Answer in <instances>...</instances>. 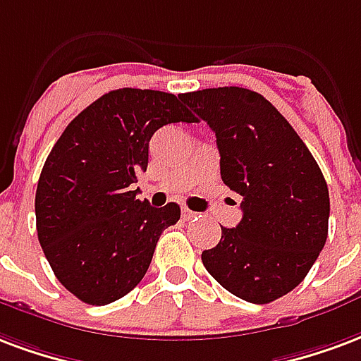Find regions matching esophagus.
<instances>
[{"mask_svg":"<svg viewBox=\"0 0 361 361\" xmlns=\"http://www.w3.org/2000/svg\"><path fill=\"white\" fill-rule=\"evenodd\" d=\"M181 216L185 218V220H193V218H197V212H193V210H189V208H181Z\"/></svg>","mask_w":361,"mask_h":361,"instance_id":"34e87169","label":"esophagus"}]
</instances>
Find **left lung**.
Listing matches in <instances>:
<instances>
[{
	"label": "left lung",
	"instance_id": "8db88e82",
	"mask_svg": "<svg viewBox=\"0 0 361 361\" xmlns=\"http://www.w3.org/2000/svg\"><path fill=\"white\" fill-rule=\"evenodd\" d=\"M216 133L221 181L243 197V218L202 252L231 295L268 304L302 281L327 241L329 191L308 147L260 93L210 87L181 93Z\"/></svg>",
	"mask_w": 361,
	"mask_h": 361
}]
</instances>
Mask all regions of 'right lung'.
Returning <instances> with one entry per match:
<instances>
[{
    "mask_svg": "<svg viewBox=\"0 0 361 361\" xmlns=\"http://www.w3.org/2000/svg\"><path fill=\"white\" fill-rule=\"evenodd\" d=\"M195 122L180 95L122 87L93 101L53 145L36 189V229L53 274L82 302L105 306L143 279L180 207L154 208L130 185L159 128Z\"/></svg>",
    "mask_w": 361,
    "mask_h": 361,
    "instance_id": "1",
    "label": "right lung"
}]
</instances>
